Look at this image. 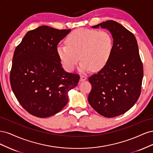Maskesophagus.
I'll list each match as a JSON object with an SVG mask.
<instances>
[{
    "mask_svg": "<svg viewBox=\"0 0 153 153\" xmlns=\"http://www.w3.org/2000/svg\"><path fill=\"white\" fill-rule=\"evenodd\" d=\"M87 80V77L85 76H84V75L80 76V82L84 81V80Z\"/></svg>",
    "mask_w": 153,
    "mask_h": 153,
    "instance_id": "esophagus-1",
    "label": "esophagus"
}]
</instances>
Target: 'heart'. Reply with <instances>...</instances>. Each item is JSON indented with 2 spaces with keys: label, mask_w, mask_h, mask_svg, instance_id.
I'll list each match as a JSON object with an SVG mask.
<instances>
[{
  "label": "heart",
  "mask_w": 153,
  "mask_h": 153,
  "mask_svg": "<svg viewBox=\"0 0 153 153\" xmlns=\"http://www.w3.org/2000/svg\"><path fill=\"white\" fill-rule=\"evenodd\" d=\"M66 44L57 47L63 66L72 71L80 59L79 70L82 73L102 69L108 63L114 48L113 39L108 32L85 29L72 31L67 36Z\"/></svg>",
  "instance_id": "b5f03b06"
}]
</instances>
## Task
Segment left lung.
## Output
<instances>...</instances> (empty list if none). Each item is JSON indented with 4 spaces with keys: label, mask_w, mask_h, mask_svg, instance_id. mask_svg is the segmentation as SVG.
I'll use <instances>...</instances> for the list:
<instances>
[{
    "label": "left lung",
    "mask_w": 153,
    "mask_h": 153,
    "mask_svg": "<svg viewBox=\"0 0 153 153\" xmlns=\"http://www.w3.org/2000/svg\"><path fill=\"white\" fill-rule=\"evenodd\" d=\"M100 27L112 34L114 48L106 65L89 78L92 89L88 101L100 115L114 117L127 112L139 98L143 66L137 39L130 31L113 20L92 26Z\"/></svg>",
    "instance_id": "8db88e82"
}]
</instances>
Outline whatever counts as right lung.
<instances>
[{"label": "right lung", "instance_id": "1", "mask_svg": "<svg viewBox=\"0 0 153 153\" xmlns=\"http://www.w3.org/2000/svg\"><path fill=\"white\" fill-rule=\"evenodd\" d=\"M71 32L47 25L30 30L16 48L10 83L13 93L29 114L48 117L68 102V92L79 75L66 72L57 53L59 43Z\"/></svg>", "mask_w": 153, "mask_h": 153}]
</instances>
